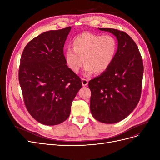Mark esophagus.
I'll list each match as a JSON object with an SVG mask.
<instances>
[{
	"instance_id": "esophagus-1",
	"label": "esophagus",
	"mask_w": 160,
	"mask_h": 160,
	"mask_svg": "<svg viewBox=\"0 0 160 160\" xmlns=\"http://www.w3.org/2000/svg\"><path fill=\"white\" fill-rule=\"evenodd\" d=\"M81 82H82V85L83 86H87L88 85V80L85 79H81Z\"/></svg>"
}]
</instances>
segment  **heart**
<instances>
[{
    "label": "heart",
    "mask_w": 160,
    "mask_h": 160,
    "mask_svg": "<svg viewBox=\"0 0 160 160\" xmlns=\"http://www.w3.org/2000/svg\"><path fill=\"white\" fill-rule=\"evenodd\" d=\"M72 49L65 51V59L69 69L75 73L84 65V74L87 76L101 74L108 69L112 63L118 49V42L112 35L83 32L72 41Z\"/></svg>",
    "instance_id": "1"
}]
</instances>
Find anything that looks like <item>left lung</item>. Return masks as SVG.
Returning a JSON list of instances; mask_svg holds the SVG:
<instances>
[{
	"instance_id": "left-lung-1",
	"label": "left lung",
	"mask_w": 160,
	"mask_h": 160,
	"mask_svg": "<svg viewBox=\"0 0 160 160\" xmlns=\"http://www.w3.org/2000/svg\"><path fill=\"white\" fill-rule=\"evenodd\" d=\"M98 29L113 34L118 40V50L108 69L89 82L90 110L98 122L115 123L127 118L139 102L143 61L137 45L127 33L113 28Z\"/></svg>"
}]
</instances>
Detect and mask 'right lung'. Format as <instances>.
<instances>
[{
    "label": "right lung",
    "mask_w": 160,
    "mask_h": 160,
    "mask_svg": "<svg viewBox=\"0 0 160 160\" xmlns=\"http://www.w3.org/2000/svg\"><path fill=\"white\" fill-rule=\"evenodd\" d=\"M71 29L69 27L42 32L22 53L18 80L24 101L28 113L43 125L65 122L82 87L79 77L67 67L63 53Z\"/></svg>",
    "instance_id": "right-lung-1"
}]
</instances>
